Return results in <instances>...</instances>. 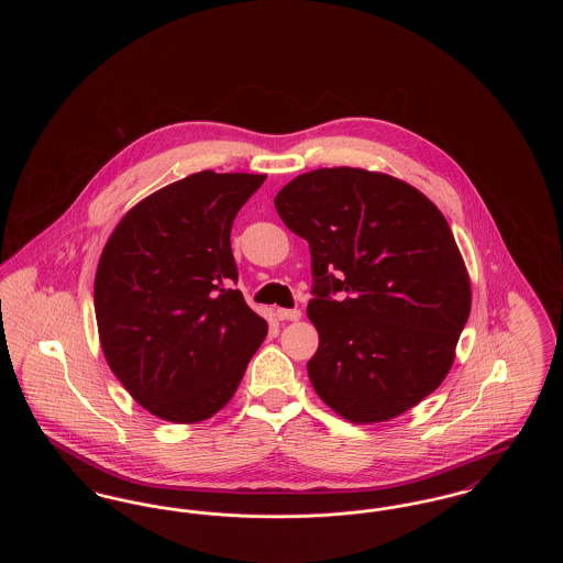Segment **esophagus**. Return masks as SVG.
I'll use <instances>...</instances> for the list:
<instances>
[{"instance_id":"1","label":"esophagus","mask_w":563,"mask_h":563,"mask_svg":"<svg viewBox=\"0 0 563 563\" xmlns=\"http://www.w3.org/2000/svg\"><path fill=\"white\" fill-rule=\"evenodd\" d=\"M276 317L278 321H299L301 319V310H289V308H278L276 310Z\"/></svg>"}]
</instances>
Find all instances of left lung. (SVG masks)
<instances>
[{
	"mask_svg": "<svg viewBox=\"0 0 563 563\" xmlns=\"http://www.w3.org/2000/svg\"><path fill=\"white\" fill-rule=\"evenodd\" d=\"M274 207L310 244L317 395L354 424L388 422L427 399L454 365L473 299L443 213L401 179L350 166L295 177Z\"/></svg>",
	"mask_w": 563,
	"mask_h": 563,
	"instance_id": "left-lung-1",
	"label": "left lung"
}]
</instances>
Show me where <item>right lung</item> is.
Here are the masks:
<instances>
[{
    "label": "right lung",
    "mask_w": 563,
    "mask_h": 563,
    "mask_svg": "<svg viewBox=\"0 0 563 563\" xmlns=\"http://www.w3.org/2000/svg\"><path fill=\"white\" fill-rule=\"evenodd\" d=\"M266 175L200 170L120 219L95 276L111 372L152 416L196 424L234 397L268 335L239 289L234 217Z\"/></svg>",
    "instance_id": "obj_1"
}]
</instances>
